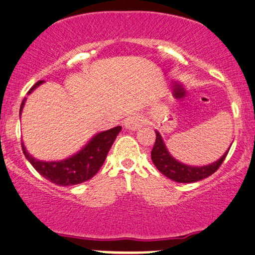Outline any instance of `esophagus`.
Instances as JSON below:
<instances>
[{
	"label": "esophagus",
	"mask_w": 255,
	"mask_h": 255,
	"mask_svg": "<svg viewBox=\"0 0 255 255\" xmlns=\"http://www.w3.org/2000/svg\"><path fill=\"white\" fill-rule=\"evenodd\" d=\"M123 123H125L126 128H128L130 130H135L143 126V120H141V117L139 115H130Z\"/></svg>",
	"instance_id": "1"
}]
</instances>
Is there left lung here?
<instances>
[{"label": "left lung", "instance_id": "1", "mask_svg": "<svg viewBox=\"0 0 255 255\" xmlns=\"http://www.w3.org/2000/svg\"><path fill=\"white\" fill-rule=\"evenodd\" d=\"M155 133H156V140H155L154 148L151 150L152 162L163 176L168 177L175 182H179V183H193V182L200 181V179H204L213 175L229 154L230 148L218 161L210 163V165L200 166V167L184 165V163L177 161L173 156H171L160 133L157 130H155Z\"/></svg>", "mask_w": 255, "mask_h": 255}]
</instances>
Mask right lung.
I'll return each instance as SVG.
<instances>
[{"label": "right lung", "mask_w": 255, "mask_h": 255, "mask_svg": "<svg viewBox=\"0 0 255 255\" xmlns=\"http://www.w3.org/2000/svg\"><path fill=\"white\" fill-rule=\"evenodd\" d=\"M42 83H44V80L37 82L29 90L28 95ZM25 100L26 98H24V100L21 101L19 117ZM121 129H122V127L117 126V127L111 128V129L105 130V132L98 133L77 154L72 155L68 159L61 160V161H41V160H36L35 157L31 156L26 151L23 143H21V149H23V152L26 159H28V161L33 165V167L44 178L49 179L50 182L58 184V186H74V184L83 183V182L93 178L98 173L103 163L105 162L107 152L111 149L112 144H114L116 136L119 135Z\"/></svg>", "instance_id": "add662e5"}]
</instances>
